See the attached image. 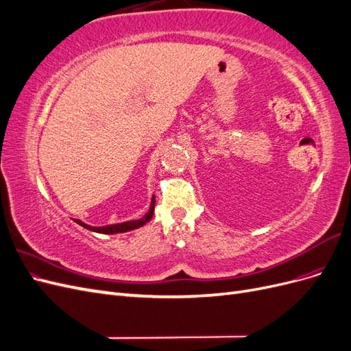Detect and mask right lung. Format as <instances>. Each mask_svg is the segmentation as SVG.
<instances>
[{
  "instance_id": "1",
  "label": "right lung",
  "mask_w": 351,
  "mask_h": 351,
  "mask_svg": "<svg viewBox=\"0 0 351 351\" xmlns=\"http://www.w3.org/2000/svg\"><path fill=\"white\" fill-rule=\"evenodd\" d=\"M154 209H155V196L151 202V208L149 210H147V214L141 218V219H133V221H127V222H121V224H114V226H104V227H90L88 224H83L82 221L79 219H74L77 222L79 226L88 228L90 231H95V232H102V234H115V232H125V231H130V230H134V228H139L142 226H145L147 221H149L154 215Z\"/></svg>"
}]
</instances>
